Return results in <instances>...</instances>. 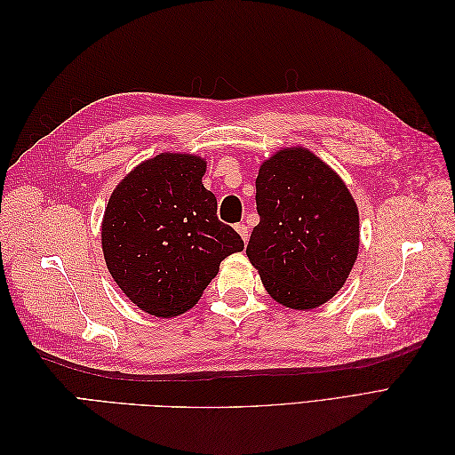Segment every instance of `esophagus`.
Returning <instances> with one entry per match:
<instances>
[{"mask_svg":"<svg viewBox=\"0 0 455 455\" xmlns=\"http://www.w3.org/2000/svg\"><path fill=\"white\" fill-rule=\"evenodd\" d=\"M235 231L239 233V235H241V239H243L244 243H246V241H249V233H251V231H249V228H246L244 224H237V226H235Z\"/></svg>","mask_w":455,"mask_h":455,"instance_id":"34e87169","label":"esophagus"}]
</instances>
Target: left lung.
<instances>
[{
    "mask_svg": "<svg viewBox=\"0 0 455 455\" xmlns=\"http://www.w3.org/2000/svg\"><path fill=\"white\" fill-rule=\"evenodd\" d=\"M259 224L246 256L273 299L315 309L347 281L359 254V209L347 186L306 148H283L256 178Z\"/></svg>",
    "mask_w": 455,
    "mask_h": 455,
    "instance_id": "obj_1",
    "label": "left lung"
}]
</instances>
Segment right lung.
<instances>
[{"label":"right lung","instance_id":"add662e5","mask_svg":"<svg viewBox=\"0 0 455 455\" xmlns=\"http://www.w3.org/2000/svg\"><path fill=\"white\" fill-rule=\"evenodd\" d=\"M206 161L159 154L134 167L112 191L102 220L109 275L132 304L156 316L194 307L220 261L241 252L239 233L216 216L203 186Z\"/></svg>","mask_w":455,"mask_h":455}]
</instances>
